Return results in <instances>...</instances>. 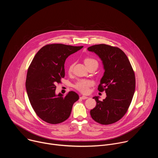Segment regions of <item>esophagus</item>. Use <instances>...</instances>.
Segmentation results:
<instances>
[{"mask_svg": "<svg viewBox=\"0 0 158 158\" xmlns=\"http://www.w3.org/2000/svg\"><path fill=\"white\" fill-rule=\"evenodd\" d=\"M80 98H81V99H87L88 98H87V96H81Z\"/></svg>", "mask_w": 158, "mask_h": 158, "instance_id": "obj_1", "label": "esophagus"}]
</instances>
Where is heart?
Listing matches in <instances>:
<instances>
[{
	"label": "heart",
	"instance_id": "obj_1",
	"mask_svg": "<svg viewBox=\"0 0 158 158\" xmlns=\"http://www.w3.org/2000/svg\"><path fill=\"white\" fill-rule=\"evenodd\" d=\"M84 63L87 65V67H89L91 65H98V61L92 57H87L84 60ZM73 64H71L69 65V71H71L73 68ZM94 82L93 81L89 80V79H79L77 81L76 84H74V87L81 92V93L83 94H86L89 92V88L91 87L93 85Z\"/></svg>",
	"mask_w": 158,
	"mask_h": 158
}]
</instances>
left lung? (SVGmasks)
Masks as SVG:
<instances>
[{
	"label": "left lung",
	"mask_w": 158,
	"mask_h": 158,
	"mask_svg": "<svg viewBox=\"0 0 158 158\" xmlns=\"http://www.w3.org/2000/svg\"><path fill=\"white\" fill-rule=\"evenodd\" d=\"M102 60L105 72L98 86V91H105L102 101L95 96L97 104L90 114L97 123L108 125L120 120L127 112L136 87V79L131 64L125 53L119 48L104 44L87 48Z\"/></svg>",
	"instance_id": "left-lung-1"
}]
</instances>
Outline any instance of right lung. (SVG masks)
<instances>
[{
	"instance_id": "right-lung-1",
	"label": "right lung",
	"mask_w": 158,
	"mask_h": 158,
	"mask_svg": "<svg viewBox=\"0 0 158 158\" xmlns=\"http://www.w3.org/2000/svg\"><path fill=\"white\" fill-rule=\"evenodd\" d=\"M83 46L50 44L42 47L32 59L27 71L26 87L35 114L49 124L61 123L69 118L78 94L69 91L65 96L55 94L56 83L65 76L64 63L71 54Z\"/></svg>"
}]
</instances>
